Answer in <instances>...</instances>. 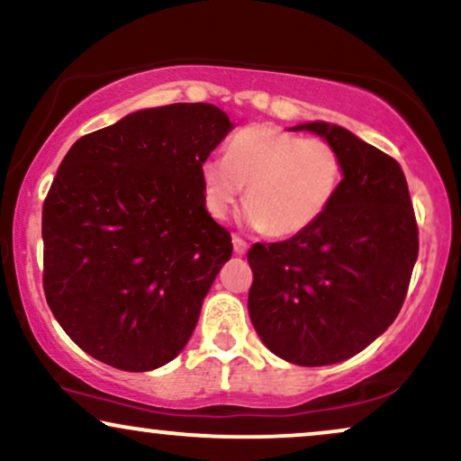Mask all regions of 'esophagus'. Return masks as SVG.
I'll list each match as a JSON object with an SVG mask.
<instances>
[{
    "label": "esophagus",
    "mask_w": 461,
    "mask_h": 461,
    "mask_svg": "<svg viewBox=\"0 0 461 461\" xmlns=\"http://www.w3.org/2000/svg\"><path fill=\"white\" fill-rule=\"evenodd\" d=\"M231 242H234V253H236V255H247L249 244L244 242L240 236H234V238H231Z\"/></svg>",
    "instance_id": "obj_1"
}]
</instances>
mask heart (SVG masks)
I'll use <instances>...</instances> for the list:
<instances>
[{
  "label": "heart",
  "instance_id": "b5f03b06",
  "mask_svg": "<svg viewBox=\"0 0 461 461\" xmlns=\"http://www.w3.org/2000/svg\"><path fill=\"white\" fill-rule=\"evenodd\" d=\"M200 180L212 219H227L247 185L242 223L274 238H291L331 206L342 183V159L325 140L249 125L227 142L225 157L202 161Z\"/></svg>",
  "mask_w": 461,
  "mask_h": 461
}]
</instances>
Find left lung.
<instances>
[{
  "instance_id": "left-lung-1",
  "label": "left lung",
  "mask_w": 461,
  "mask_h": 461,
  "mask_svg": "<svg viewBox=\"0 0 461 461\" xmlns=\"http://www.w3.org/2000/svg\"><path fill=\"white\" fill-rule=\"evenodd\" d=\"M338 150L342 183L317 223L285 242L253 244L249 314L261 342L298 366L345 361L395 321L419 253L398 161L345 127L312 121Z\"/></svg>"
}]
</instances>
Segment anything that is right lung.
<instances>
[{
	"label": "right lung",
	"instance_id": "add662e5",
	"mask_svg": "<svg viewBox=\"0 0 461 461\" xmlns=\"http://www.w3.org/2000/svg\"><path fill=\"white\" fill-rule=\"evenodd\" d=\"M234 130L212 104L130 113L76 140L42 211L44 294L63 331L127 372L166 366L231 258L200 166Z\"/></svg>",
	"mask_w": 461,
	"mask_h": 461
}]
</instances>
